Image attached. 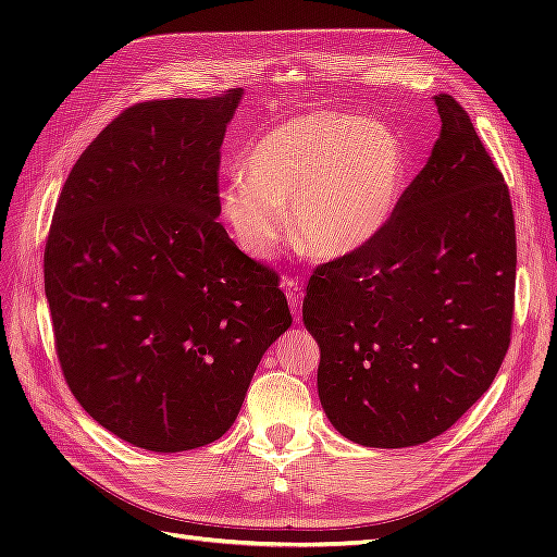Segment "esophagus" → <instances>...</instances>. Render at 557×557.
<instances>
[{
	"label": "esophagus",
	"mask_w": 557,
	"mask_h": 557,
	"mask_svg": "<svg viewBox=\"0 0 557 557\" xmlns=\"http://www.w3.org/2000/svg\"><path fill=\"white\" fill-rule=\"evenodd\" d=\"M283 290H285V297H288V305L295 313V320H299V305H301V285L295 281V278H288L283 281Z\"/></svg>",
	"instance_id": "1"
}]
</instances>
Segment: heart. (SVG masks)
I'll list each match as a JSON object with an SVG mask.
<instances>
[{"label":"heart","instance_id":"heart-1","mask_svg":"<svg viewBox=\"0 0 557 557\" xmlns=\"http://www.w3.org/2000/svg\"><path fill=\"white\" fill-rule=\"evenodd\" d=\"M221 213L250 258L264 260L288 232L320 260L356 256L391 223L407 181V148L387 125L344 111H311L250 144Z\"/></svg>","mask_w":557,"mask_h":557}]
</instances>
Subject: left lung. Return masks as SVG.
Segmentation results:
<instances>
[{
    "label": "left lung",
    "mask_w": 557,
    "mask_h": 557,
    "mask_svg": "<svg viewBox=\"0 0 557 557\" xmlns=\"http://www.w3.org/2000/svg\"><path fill=\"white\" fill-rule=\"evenodd\" d=\"M434 104L440 139L391 223L356 256L315 267L301 307L325 416L369 448L446 432L491 387L511 342L509 188L467 111L450 95Z\"/></svg>",
    "instance_id": "obj_1"
}]
</instances>
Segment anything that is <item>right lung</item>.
<instances>
[{"mask_svg": "<svg viewBox=\"0 0 557 557\" xmlns=\"http://www.w3.org/2000/svg\"><path fill=\"white\" fill-rule=\"evenodd\" d=\"M242 95L125 109L55 205L44 285L64 381L137 448L221 440L264 350L293 325L278 276L218 223L221 146Z\"/></svg>", "mask_w": 557, "mask_h": 557, "instance_id": "add662e5", "label": "right lung"}]
</instances>
